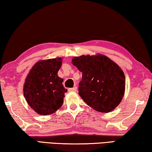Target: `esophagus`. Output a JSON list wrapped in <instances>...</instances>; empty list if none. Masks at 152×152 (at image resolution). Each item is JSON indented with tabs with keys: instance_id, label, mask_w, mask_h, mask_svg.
<instances>
[{
	"instance_id": "esophagus-1",
	"label": "esophagus",
	"mask_w": 152,
	"mask_h": 152,
	"mask_svg": "<svg viewBox=\"0 0 152 152\" xmlns=\"http://www.w3.org/2000/svg\"><path fill=\"white\" fill-rule=\"evenodd\" d=\"M76 91H77V87H73V88H69V89H68V91L69 92H76Z\"/></svg>"
}]
</instances>
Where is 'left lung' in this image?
Segmentation results:
<instances>
[{"label": "left lung", "instance_id": "left-lung-1", "mask_svg": "<svg viewBox=\"0 0 152 152\" xmlns=\"http://www.w3.org/2000/svg\"><path fill=\"white\" fill-rule=\"evenodd\" d=\"M72 63L83 73L78 94L94 110L109 113L122 100L126 89L123 70L104 54L74 56Z\"/></svg>", "mask_w": 152, "mask_h": 152}]
</instances>
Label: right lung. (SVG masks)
I'll use <instances>...</instances> for the list:
<instances>
[{"label":"right lung","instance_id":"1","mask_svg":"<svg viewBox=\"0 0 152 152\" xmlns=\"http://www.w3.org/2000/svg\"><path fill=\"white\" fill-rule=\"evenodd\" d=\"M62 58L40 60L31 69L24 84V96L29 106L41 115H51L61 107L65 93L58 71Z\"/></svg>","mask_w":152,"mask_h":152}]
</instances>
